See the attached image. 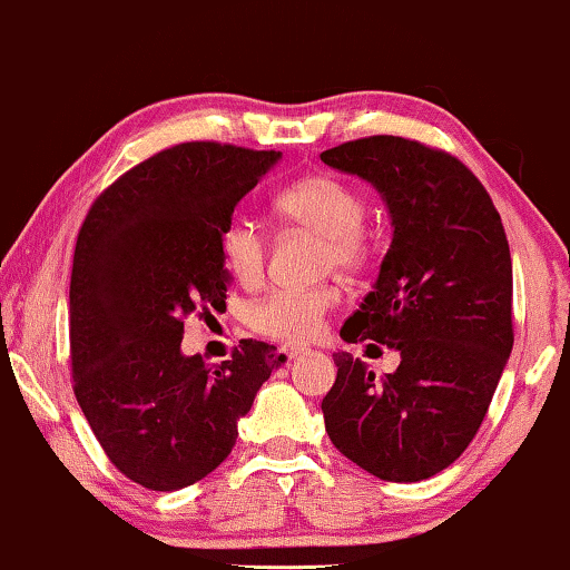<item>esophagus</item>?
<instances>
[{"instance_id":"34e87169","label":"esophagus","mask_w":570,"mask_h":570,"mask_svg":"<svg viewBox=\"0 0 570 570\" xmlns=\"http://www.w3.org/2000/svg\"><path fill=\"white\" fill-rule=\"evenodd\" d=\"M307 347H299V345H284L282 353L286 355V358H296V355H302Z\"/></svg>"}]
</instances>
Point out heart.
Wrapping results in <instances>:
<instances>
[{
	"mask_svg": "<svg viewBox=\"0 0 570 570\" xmlns=\"http://www.w3.org/2000/svg\"><path fill=\"white\" fill-rule=\"evenodd\" d=\"M276 209L286 223L322 237V268L361 271L373 256V237L363 227L366 199L337 176H312L278 194ZM219 253L243 284L258 282L266 266V235L258 219L237 209L219 227ZM337 304L335 286L274 288L248 304V322L261 335L304 343L317 333Z\"/></svg>",
	"mask_w": 570,
	"mask_h": 570,
	"instance_id": "b5f03b06",
	"label": "heart"
}]
</instances>
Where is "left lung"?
Returning <instances> with one entry per match:
<instances>
[{
    "label": "left lung",
    "mask_w": 570,
    "mask_h": 570,
    "mask_svg": "<svg viewBox=\"0 0 570 570\" xmlns=\"http://www.w3.org/2000/svg\"><path fill=\"white\" fill-rule=\"evenodd\" d=\"M320 158L376 186L394 225L373 292L340 337L402 355L376 379L361 358L335 353L325 430L379 479H430L475 438L514 345L502 217L469 166L417 140L371 135Z\"/></svg>",
    "instance_id": "1"
}]
</instances>
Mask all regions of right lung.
<instances>
[{
	"mask_svg": "<svg viewBox=\"0 0 570 570\" xmlns=\"http://www.w3.org/2000/svg\"><path fill=\"white\" fill-rule=\"evenodd\" d=\"M282 153L191 140L99 194L71 268L73 394L115 469L153 491L202 481L284 355L240 340L230 361L184 355V320L225 304L219 227Z\"/></svg>",
	"mask_w": 570,
	"mask_h": 570,
	"instance_id": "right-lung-1",
	"label": "right lung"
}]
</instances>
